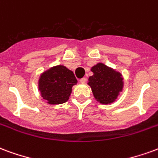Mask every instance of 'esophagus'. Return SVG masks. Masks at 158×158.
I'll use <instances>...</instances> for the list:
<instances>
[{
	"mask_svg": "<svg viewBox=\"0 0 158 158\" xmlns=\"http://www.w3.org/2000/svg\"><path fill=\"white\" fill-rule=\"evenodd\" d=\"M86 81H87V79H86V78H85V77L81 78V80H80V82H81V83H82V84L85 83Z\"/></svg>",
	"mask_w": 158,
	"mask_h": 158,
	"instance_id": "esophagus-1",
	"label": "esophagus"
}]
</instances>
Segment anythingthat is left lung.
<instances>
[{
  "instance_id": "obj_1",
  "label": "left lung",
  "mask_w": 158,
  "mask_h": 158,
  "mask_svg": "<svg viewBox=\"0 0 158 158\" xmlns=\"http://www.w3.org/2000/svg\"><path fill=\"white\" fill-rule=\"evenodd\" d=\"M93 75L88 78L93 97L102 104L114 103L124 89V78L119 71L98 62L91 67Z\"/></svg>"
}]
</instances>
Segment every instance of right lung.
<instances>
[{"label":"right lung","instance_id":"add662e5","mask_svg":"<svg viewBox=\"0 0 158 158\" xmlns=\"http://www.w3.org/2000/svg\"><path fill=\"white\" fill-rule=\"evenodd\" d=\"M77 83V80L73 71L65 65H57L40 74L38 87L46 103L57 105L67 102L72 92V87Z\"/></svg>","mask_w":158,"mask_h":158}]
</instances>
